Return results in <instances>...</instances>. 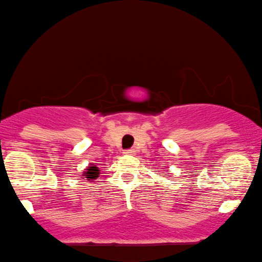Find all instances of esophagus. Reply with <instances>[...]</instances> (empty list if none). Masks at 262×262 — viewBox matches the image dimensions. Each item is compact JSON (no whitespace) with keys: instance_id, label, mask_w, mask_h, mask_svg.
<instances>
[{"instance_id":"esophagus-1","label":"esophagus","mask_w":262,"mask_h":262,"mask_svg":"<svg viewBox=\"0 0 262 262\" xmlns=\"http://www.w3.org/2000/svg\"><path fill=\"white\" fill-rule=\"evenodd\" d=\"M123 154H125V155H136L137 151L134 150V149H126V150L123 151Z\"/></svg>"}]
</instances>
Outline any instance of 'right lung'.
Returning a JSON list of instances; mask_svg holds the SVG:
<instances>
[{"mask_svg": "<svg viewBox=\"0 0 262 262\" xmlns=\"http://www.w3.org/2000/svg\"><path fill=\"white\" fill-rule=\"evenodd\" d=\"M99 177V168L96 164H91L84 169L82 174V179L87 180V182H94L96 179H98Z\"/></svg>", "mask_w": 262, "mask_h": 262, "instance_id": "add662e5", "label": "right lung"}]
</instances>
